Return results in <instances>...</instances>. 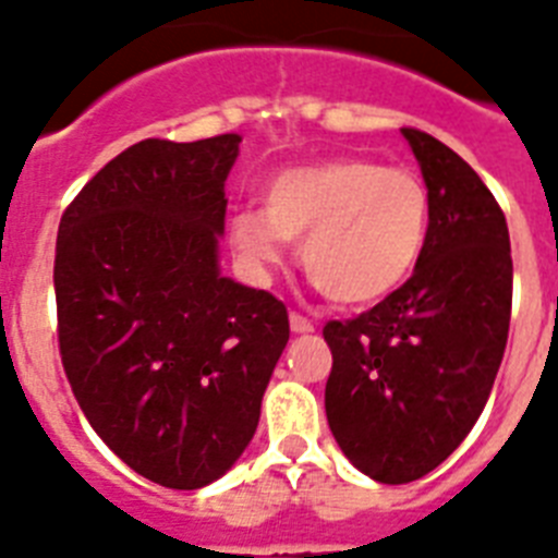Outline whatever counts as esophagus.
<instances>
[{"label": "esophagus", "mask_w": 558, "mask_h": 558, "mask_svg": "<svg viewBox=\"0 0 558 558\" xmlns=\"http://www.w3.org/2000/svg\"><path fill=\"white\" fill-rule=\"evenodd\" d=\"M290 330L293 333H313V322L302 313H290Z\"/></svg>", "instance_id": "34e87169"}]
</instances>
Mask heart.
Masks as SVG:
<instances>
[{
  "label": "heart",
  "mask_w": 558,
  "mask_h": 558,
  "mask_svg": "<svg viewBox=\"0 0 558 558\" xmlns=\"http://www.w3.org/2000/svg\"><path fill=\"white\" fill-rule=\"evenodd\" d=\"M430 233V193L413 170L342 156L276 173L265 207L233 210L228 242L256 279L302 239V265L330 299L373 305L416 270Z\"/></svg>",
  "instance_id": "heart-1"
}]
</instances>
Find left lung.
Listing matches in <instances>:
<instances>
[{
    "label": "left lung",
    "instance_id": "1",
    "mask_svg": "<svg viewBox=\"0 0 558 558\" xmlns=\"http://www.w3.org/2000/svg\"><path fill=\"white\" fill-rule=\"evenodd\" d=\"M430 193L416 270L379 305L328 322L325 413L353 468L404 485L439 468L471 434L510 328L508 222L476 170L430 133L402 128Z\"/></svg>",
    "mask_w": 558,
    "mask_h": 558
}]
</instances>
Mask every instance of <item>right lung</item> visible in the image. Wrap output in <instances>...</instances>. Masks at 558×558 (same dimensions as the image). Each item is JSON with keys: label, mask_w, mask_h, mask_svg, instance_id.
<instances>
[{"label": "right lung", "mask_w": 558, "mask_h": 558, "mask_svg": "<svg viewBox=\"0 0 558 558\" xmlns=\"http://www.w3.org/2000/svg\"><path fill=\"white\" fill-rule=\"evenodd\" d=\"M239 133L145 140L59 222V353L90 427L128 468L196 490L233 468L288 344V311L219 270Z\"/></svg>", "instance_id": "add662e5"}]
</instances>
